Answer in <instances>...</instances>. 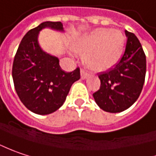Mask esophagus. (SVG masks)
Instances as JSON below:
<instances>
[{"instance_id":"34e87169","label":"esophagus","mask_w":156,"mask_h":156,"mask_svg":"<svg viewBox=\"0 0 156 156\" xmlns=\"http://www.w3.org/2000/svg\"><path fill=\"white\" fill-rule=\"evenodd\" d=\"M88 76H89V74L87 73V71L85 69L82 68L81 69V77H82V79H86Z\"/></svg>"}]
</instances>
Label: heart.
<instances>
[{"label":"heart","mask_w":156,"mask_h":156,"mask_svg":"<svg viewBox=\"0 0 156 156\" xmlns=\"http://www.w3.org/2000/svg\"><path fill=\"white\" fill-rule=\"evenodd\" d=\"M125 44L126 38L121 31L102 28L75 40L73 49L84 54V63L90 69L103 72L119 61Z\"/></svg>","instance_id":"heart-1"}]
</instances>
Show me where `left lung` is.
<instances>
[{
	"instance_id": "left-lung-1",
	"label": "left lung",
	"mask_w": 156,
	"mask_h": 156,
	"mask_svg": "<svg viewBox=\"0 0 156 156\" xmlns=\"http://www.w3.org/2000/svg\"><path fill=\"white\" fill-rule=\"evenodd\" d=\"M126 49L112 68L98 74L100 89L93 94L98 105L107 112H121L133 105L143 88L146 55L139 39L126 30Z\"/></svg>"
}]
</instances>
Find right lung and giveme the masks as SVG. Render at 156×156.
<instances>
[{"label":"right lung","instance_id":"add662e5","mask_svg":"<svg viewBox=\"0 0 156 156\" xmlns=\"http://www.w3.org/2000/svg\"><path fill=\"white\" fill-rule=\"evenodd\" d=\"M46 27L63 30L60 22H44L30 30L20 43L12 67L14 86L21 102L39 115L54 112L61 107L72 84L81 77L79 67L65 72L57 57L40 48L38 32Z\"/></svg>","mask_w":156,"mask_h":156}]
</instances>
